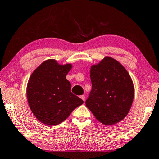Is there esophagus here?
<instances>
[{"label": "esophagus", "instance_id": "34e87169", "mask_svg": "<svg viewBox=\"0 0 159 159\" xmlns=\"http://www.w3.org/2000/svg\"><path fill=\"white\" fill-rule=\"evenodd\" d=\"M80 98H81L83 101H84L85 100V96L84 95H81V96H80Z\"/></svg>", "mask_w": 159, "mask_h": 159}]
</instances>
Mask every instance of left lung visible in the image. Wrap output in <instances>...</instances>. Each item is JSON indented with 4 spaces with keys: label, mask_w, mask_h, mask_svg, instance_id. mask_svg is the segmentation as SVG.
<instances>
[{
    "label": "left lung",
    "mask_w": 159,
    "mask_h": 159,
    "mask_svg": "<svg viewBox=\"0 0 159 159\" xmlns=\"http://www.w3.org/2000/svg\"><path fill=\"white\" fill-rule=\"evenodd\" d=\"M92 90L85 102L97 120L106 125L121 121L133 103L132 80L121 63L105 57L90 69Z\"/></svg>",
    "instance_id": "obj_1"
}]
</instances>
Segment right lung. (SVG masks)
<instances>
[{
    "label": "right lung",
    "mask_w": 159,
    "mask_h": 159,
    "mask_svg": "<svg viewBox=\"0 0 159 159\" xmlns=\"http://www.w3.org/2000/svg\"><path fill=\"white\" fill-rule=\"evenodd\" d=\"M71 64L60 65L53 59L45 60L30 75L27 98L34 115L44 124L55 126L64 121L83 100L71 92L66 75Z\"/></svg>",
    "instance_id": "obj_1"
}]
</instances>
